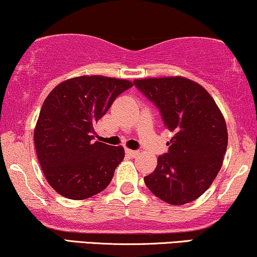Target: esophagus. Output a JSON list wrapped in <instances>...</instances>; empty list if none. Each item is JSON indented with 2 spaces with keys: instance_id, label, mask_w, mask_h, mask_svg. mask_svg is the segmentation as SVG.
I'll return each instance as SVG.
<instances>
[{
  "instance_id": "34e87169",
  "label": "esophagus",
  "mask_w": 257,
  "mask_h": 257,
  "mask_svg": "<svg viewBox=\"0 0 257 257\" xmlns=\"http://www.w3.org/2000/svg\"><path fill=\"white\" fill-rule=\"evenodd\" d=\"M125 153L127 154V156L131 157V158H136L139 154L138 151H133V150H130V149H126L125 150Z\"/></svg>"
}]
</instances>
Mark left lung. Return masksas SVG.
Instances as JSON below:
<instances>
[{
    "mask_svg": "<svg viewBox=\"0 0 257 257\" xmlns=\"http://www.w3.org/2000/svg\"><path fill=\"white\" fill-rule=\"evenodd\" d=\"M133 84L159 108L173 137L144 181L163 201L180 206L194 201L213 184L228 144L220 108L205 87L181 76L136 79Z\"/></svg>",
    "mask_w": 257,
    "mask_h": 257,
    "instance_id": "8db88e82",
    "label": "left lung"
}]
</instances>
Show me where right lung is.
<instances>
[{
	"instance_id": "right-lung-1",
	"label": "right lung",
	"mask_w": 257,
	"mask_h": 257,
	"mask_svg": "<svg viewBox=\"0 0 257 257\" xmlns=\"http://www.w3.org/2000/svg\"><path fill=\"white\" fill-rule=\"evenodd\" d=\"M132 85L126 79L80 76L58 84L45 98L34 142L45 179L58 194L84 200L110 184L124 147L93 142V126Z\"/></svg>"
}]
</instances>
